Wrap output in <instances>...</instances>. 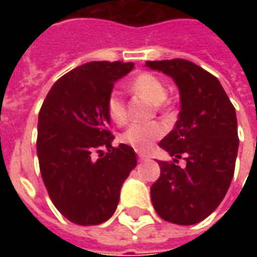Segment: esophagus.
<instances>
[{
	"label": "esophagus",
	"instance_id": "obj_1",
	"mask_svg": "<svg viewBox=\"0 0 257 257\" xmlns=\"http://www.w3.org/2000/svg\"><path fill=\"white\" fill-rule=\"evenodd\" d=\"M138 158H139L140 161H143V160H147L149 156H146V154H143V153H138Z\"/></svg>",
	"mask_w": 257,
	"mask_h": 257
}]
</instances>
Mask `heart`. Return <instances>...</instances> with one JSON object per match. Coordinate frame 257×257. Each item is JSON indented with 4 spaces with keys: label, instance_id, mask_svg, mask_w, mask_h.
<instances>
[{
    "label": "heart",
    "instance_id": "heart-1",
    "mask_svg": "<svg viewBox=\"0 0 257 257\" xmlns=\"http://www.w3.org/2000/svg\"><path fill=\"white\" fill-rule=\"evenodd\" d=\"M131 89H134L138 93L149 97L154 104H161L167 99L168 90L165 84L161 79L150 73H142L136 75L131 82ZM106 111L108 118L112 122L122 125L126 121V107L123 103V99L119 95L118 90H111L106 100ZM167 132V128L162 122L151 121L145 123H131L128 128L123 131V134L119 136V140L125 145L134 147L138 151H149L156 143L157 140L161 139Z\"/></svg>",
    "mask_w": 257,
    "mask_h": 257
}]
</instances>
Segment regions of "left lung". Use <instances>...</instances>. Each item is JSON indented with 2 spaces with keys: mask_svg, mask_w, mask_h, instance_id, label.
<instances>
[{
  "mask_svg": "<svg viewBox=\"0 0 257 257\" xmlns=\"http://www.w3.org/2000/svg\"><path fill=\"white\" fill-rule=\"evenodd\" d=\"M176 82L180 93L179 119L160 142L173 162L158 161L161 175L151 186L158 216L190 226L219 206L234 176L238 153L235 108L219 79L184 59L146 62ZM184 156L186 167L174 164Z\"/></svg>",
  "mask_w": 257,
  "mask_h": 257,
  "instance_id": "1",
  "label": "left lung"
}]
</instances>
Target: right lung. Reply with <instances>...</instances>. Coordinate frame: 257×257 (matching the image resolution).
I'll return each mask as SVG.
<instances>
[{
  "mask_svg": "<svg viewBox=\"0 0 257 257\" xmlns=\"http://www.w3.org/2000/svg\"><path fill=\"white\" fill-rule=\"evenodd\" d=\"M134 66L90 62L75 67L53 84L38 114L37 156L42 180L56 209L79 226L111 217L122 183L136 167L132 147L111 146L106 111L114 82Z\"/></svg>",
  "mask_w": 257,
  "mask_h": 257,
  "instance_id": "right-lung-1",
  "label": "right lung"
}]
</instances>
